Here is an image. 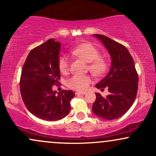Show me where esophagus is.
<instances>
[{
  "instance_id": "esophagus-1",
  "label": "esophagus",
  "mask_w": 156,
  "mask_h": 156,
  "mask_svg": "<svg viewBox=\"0 0 156 156\" xmlns=\"http://www.w3.org/2000/svg\"><path fill=\"white\" fill-rule=\"evenodd\" d=\"M86 93L87 92H76V95H79V94L84 95V94H86Z\"/></svg>"
}]
</instances>
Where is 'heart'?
<instances>
[{"instance_id": "1", "label": "heart", "mask_w": 156, "mask_h": 156, "mask_svg": "<svg viewBox=\"0 0 156 156\" xmlns=\"http://www.w3.org/2000/svg\"><path fill=\"white\" fill-rule=\"evenodd\" d=\"M71 53L88 63V68L93 76H103L108 69V64L105 58L100 57L101 53L97 48L89 43H84L76 46L71 51ZM58 69L62 73H67L69 68V59L67 55L60 56L58 62ZM92 82L89 76H73L67 80L69 88L77 91H84L88 88Z\"/></svg>"}]
</instances>
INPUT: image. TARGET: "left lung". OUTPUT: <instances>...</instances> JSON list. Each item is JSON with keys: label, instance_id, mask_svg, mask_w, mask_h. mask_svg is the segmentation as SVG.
<instances>
[{"label": "left lung", "instance_id": "left-lung-1", "mask_svg": "<svg viewBox=\"0 0 156 156\" xmlns=\"http://www.w3.org/2000/svg\"><path fill=\"white\" fill-rule=\"evenodd\" d=\"M108 50L112 58L109 73L96 85L102 91L108 89L109 94L103 98L96 93L92 112L98 117L112 120L128 111L135 101L139 76L134 62L126 47L101 34H94Z\"/></svg>", "mask_w": 156, "mask_h": 156}]
</instances>
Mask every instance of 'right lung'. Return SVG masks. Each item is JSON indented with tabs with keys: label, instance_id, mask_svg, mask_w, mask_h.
Returning <instances> with one entry per match:
<instances>
[{
	"label": "right lung",
	"instance_id": "1",
	"mask_svg": "<svg viewBox=\"0 0 156 156\" xmlns=\"http://www.w3.org/2000/svg\"><path fill=\"white\" fill-rule=\"evenodd\" d=\"M60 48L59 42L51 39L32 49L21 73L20 88L23 103L31 114L44 120L56 121L66 117L75 96L71 90L56 94L52 89L61 78Z\"/></svg>",
	"mask_w": 156,
	"mask_h": 156
}]
</instances>
